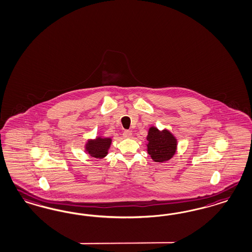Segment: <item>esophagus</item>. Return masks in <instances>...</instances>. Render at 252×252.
Instances as JSON below:
<instances>
[{"label":"esophagus","mask_w":252,"mask_h":252,"mask_svg":"<svg viewBox=\"0 0 252 252\" xmlns=\"http://www.w3.org/2000/svg\"><path fill=\"white\" fill-rule=\"evenodd\" d=\"M123 135L126 139H130L131 137H132V132L130 130H125L124 133H123Z\"/></svg>","instance_id":"obj_1"}]
</instances>
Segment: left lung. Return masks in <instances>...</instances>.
I'll return each instance as SVG.
<instances>
[{"label": "left lung", "instance_id": "8db88e82", "mask_svg": "<svg viewBox=\"0 0 252 252\" xmlns=\"http://www.w3.org/2000/svg\"><path fill=\"white\" fill-rule=\"evenodd\" d=\"M147 153L157 163L170 160L175 156L178 140L168 129L159 130L157 126H151L148 130Z\"/></svg>", "mask_w": 252, "mask_h": 252}]
</instances>
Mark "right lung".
I'll list each match as a JSON object with an SVG mask.
<instances>
[{
  "label": "right lung",
  "mask_w": 252,
  "mask_h": 252,
  "mask_svg": "<svg viewBox=\"0 0 252 252\" xmlns=\"http://www.w3.org/2000/svg\"><path fill=\"white\" fill-rule=\"evenodd\" d=\"M111 144L112 138L96 136L95 139H87L85 144V150L90 157L102 159L107 157Z\"/></svg>",
  "instance_id": "right-lung-1"
}]
</instances>
